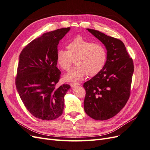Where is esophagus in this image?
<instances>
[{
    "instance_id": "esophagus-1",
    "label": "esophagus",
    "mask_w": 150,
    "mask_h": 150,
    "mask_svg": "<svg viewBox=\"0 0 150 150\" xmlns=\"http://www.w3.org/2000/svg\"><path fill=\"white\" fill-rule=\"evenodd\" d=\"M79 85H80L79 83H70V86H71V87H74V86H79Z\"/></svg>"
}]
</instances>
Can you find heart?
Returning a JSON list of instances; mask_svg holds the SVG:
<instances>
[{"mask_svg": "<svg viewBox=\"0 0 150 150\" xmlns=\"http://www.w3.org/2000/svg\"><path fill=\"white\" fill-rule=\"evenodd\" d=\"M67 48V50L60 49L57 52V64L63 70L69 71L74 59L75 66L65 75L66 80L78 81L86 75L93 76L103 69L107 55L103 45L79 36L71 40Z\"/></svg>", "mask_w": 150, "mask_h": 150, "instance_id": "1", "label": "heart"}]
</instances>
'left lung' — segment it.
Instances as JSON below:
<instances>
[{
  "label": "left lung",
  "mask_w": 150,
  "mask_h": 150,
  "mask_svg": "<svg viewBox=\"0 0 150 150\" xmlns=\"http://www.w3.org/2000/svg\"><path fill=\"white\" fill-rule=\"evenodd\" d=\"M86 30L103 43L107 58L100 73L83 84L84 110L94 120H106L118 113L129 99L133 62L122 41L98 30Z\"/></svg>",
  "instance_id": "left-lung-1"
}]
</instances>
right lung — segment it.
I'll list each match as a JSON object with an SVG mask.
<instances>
[{"label": "right lung", "mask_w": 150, "mask_h": 150, "mask_svg": "<svg viewBox=\"0 0 150 150\" xmlns=\"http://www.w3.org/2000/svg\"><path fill=\"white\" fill-rule=\"evenodd\" d=\"M63 28L32 40L19 56L16 85L23 105L33 117L52 120L62 115L64 96L70 86H58L61 72L57 67V45L70 30Z\"/></svg>", "instance_id": "right-lung-1"}]
</instances>
